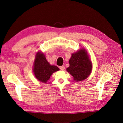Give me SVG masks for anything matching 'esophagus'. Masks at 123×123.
Returning a JSON list of instances; mask_svg holds the SVG:
<instances>
[{"label":"esophagus","mask_w":123,"mask_h":123,"mask_svg":"<svg viewBox=\"0 0 123 123\" xmlns=\"http://www.w3.org/2000/svg\"><path fill=\"white\" fill-rule=\"evenodd\" d=\"M59 69L62 70H64L65 69V66H62L59 67Z\"/></svg>","instance_id":"34e87169"}]
</instances>
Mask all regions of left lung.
Listing matches in <instances>:
<instances>
[{
  "mask_svg": "<svg viewBox=\"0 0 123 123\" xmlns=\"http://www.w3.org/2000/svg\"><path fill=\"white\" fill-rule=\"evenodd\" d=\"M69 62L70 66L66 70L73 76L75 81L84 80L90 75L92 64L85 49L81 48L76 52L73 53Z\"/></svg>",
  "mask_w": 123,
  "mask_h": 123,
  "instance_id": "1",
  "label": "left lung"
}]
</instances>
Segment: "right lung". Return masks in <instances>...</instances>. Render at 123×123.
Instances as JSON below:
<instances>
[{
	"instance_id": "right-lung-1",
	"label": "right lung",
	"mask_w": 123,
	"mask_h": 123,
	"mask_svg": "<svg viewBox=\"0 0 123 123\" xmlns=\"http://www.w3.org/2000/svg\"><path fill=\"white\" fill-rule=\"evenodd\" d=\"M58 70L59 69L57 66L49 64L43 53L37 52L33 68V73L37 80L43 83H47L52 74Z\"/></svg>"
}]
</instances>
